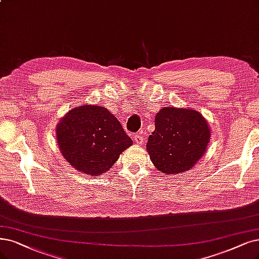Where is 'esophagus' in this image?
<instances>
[{
  "instance_id": "34e87169",
  "label": "esophagus",
  "mask_w": 259,
  "mask_h": 259,
  "mask_svg": "<svg viewBox=\"0 0 259 259\" xmlns=\"http://www.w3.org/2000/svg\"><path fill=\"white\" fill-rule=\"evenodd\" d=\"M133 141H135L137 144H139V145L143 144V142H144V140H143V137L141 135H135V136H133Z\"/></svg>"
}]
</instances>
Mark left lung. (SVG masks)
I'll return each instance as SVG.
<instances>
[{
	"label": "left lung",
	"mask_w": 259,
	"mask_h": 259,
	"mask_svg": "<svg viewBox=\"0 0 259 259\" xmlns=\"http://www.w3.org/2000/svg\"><path fill=\"white\" fill-rule=\"evenodd\" d=\"M155 127L146 148L151 162L162 173L188 170L204 155L210 130L195 110L164 107L157 114Z\"/></svg>",
	"instance_id": "1"
}]
</instances>
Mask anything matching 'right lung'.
<instances>
[{"label": "right lung", "mask_w": 259, "mask_h": 259, "mask_svg": "<svg viewBox=\"0 0 259 259\" xmlns=\"http://www.w3.org/2000/svg\"><path fill=\"white\" fill-rule=\"evenodd\" d=\"M64 158L78 170L97 176L111 168L132 140L120 122L99 105L69 111L56 128Z\"/></svg>", "instance_id": "add662e5"}]
</instances>
